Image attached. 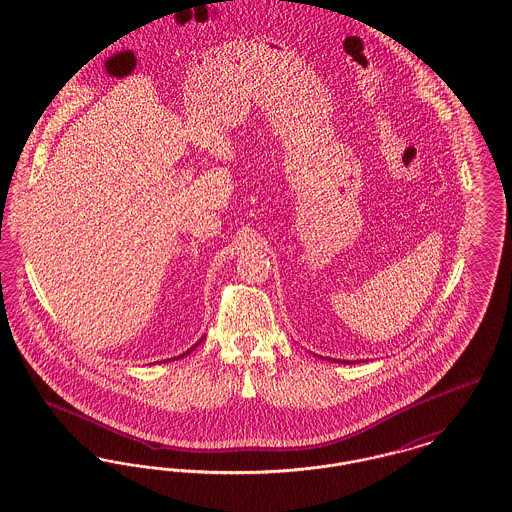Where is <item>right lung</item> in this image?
<instances>
[{
	"mask_svg": "<svg viewBox=\"0 0 512 512\" xmlns=\"http://www.w3.org/2000/svg\"><path fill=\"white\" fill-rule=\"evenodd\" d=\"M201 341H203V338H201V340L197 341V343H195V345H192V347H190V349H188V351H186V353H182V355H180V357H186V355H188V353H190V351H194L195 347H197V345H199V343H201Z\"/></svg>",
	"mask_w": 512,
	"mask_h": 512,
	"instance_id": "obj_1",
	"label": "right lung"
}]
</instances>
